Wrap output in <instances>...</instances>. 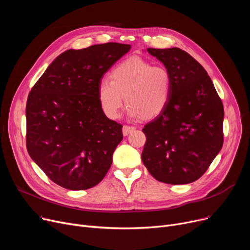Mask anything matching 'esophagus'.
<instances>
[{"instance_id": "34e87169", "label": "esophagus", "mask_w": 250, "mask_h": 250, "mask_svg": "<svg viewBox=\"0 0 250 250\" xmlns=\"http://www.w3.org/2000/svg\"><path fill=\"white\" fill-rule=\"evenodd\" d=\"M135 129H136V127H134V126H130V125H124V126H123V134H124V136H127L129 133L134 132Z\"/></svg>"}]
</instances>
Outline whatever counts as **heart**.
Returning <instances> with one entry per match:
<instances>
[{
	"label": "heart",
	"instance_id": "b5f03b06",
	"mask_svg": "<svg viewBox=\"0 0 250 250\" xmlns=\"http://www.w3.org/2000/svg\"><path fill=\"white\" fill-rule=\"evenodd\" d=\"M109 79H102L97 87L100 108L109 120L120 116L125 100L130 118L152 120L164 111L171 97V73L140 57L116 64Z\"/></svg>",
	"mask_w": 250,
	"mask_h": 250
}]
</instances>
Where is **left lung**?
Here are the masks:
<instances>
[{
    "instance_id": "left-lung-1",
    "label": "left lung",
    "mask_w": 250,
    "mask_h": 250,
    "mask_svg": "<svg viewBox=\"0 0 250 250\" xmlns=\"http://www.w3.org/2000/svg\"><path fill=\"white\" fill-rule=\"evenodd\" d=\"M172 76L164 111L143 128L142 161L151 175L169 185L199 179L223 146L224 108L203 65L178 47L147 48Z\"/></svg>"
}]
</instances>
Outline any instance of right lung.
<instances>
[{
    "label": "right lung",
    "mask_w": 250,
    "mask_h": 250,
    "mask_svg": "<svg viewBox=\"0 0 250 250\" xmlns=\"http://www.w3.org/2000/svg\"><path fill=\"white\" fill-rule=\"evenodd\" d=\"M130 47L108 42L65 50L31 89L26 146L31 159L57 185L88 189L109 170L123 140V125L102 112L97 87Z\"/></svg>",
    "instance_id": "right-lung-1"
}]
</instances>
